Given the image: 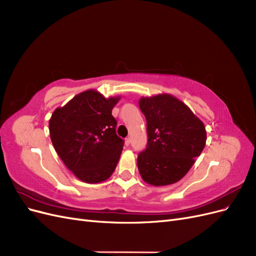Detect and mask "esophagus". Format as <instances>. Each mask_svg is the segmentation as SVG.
Listing matches in <instances>:
<instances>
[{
    "instance_id": "1",
    "label": "esophagus",
    "mask_w": 256,
    "mask_h": 256,
    "mask_svg": "<svg viewBox=\"0 0 256 256\" xmlns=\"http://www.w3.org/2000/svg\"><path fill=\"white\" fill-rule=\"evenodd\" d=\"M130 143H131V138H125V144L128 146Z\"/></svg>"
}]
</instances>
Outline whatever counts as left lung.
<instances>
[{"label": "left lung", "mask_w": 256, "mask_h": 256, "mask_svg": "<svg viewBox=\"0 0 256 256\" xmlns=\"http://www.w3.org/2000/svg\"><path fill=\"white\" fill-rule=\"evenodd\" d=\"M138 106L147 122L146 150L138 154V168L152 186L177 182L189 172L206 144L203 122L190 108L170 94L142 97Z\"/></svg>", "instance_id": "left-lung-1"}]
</instances>
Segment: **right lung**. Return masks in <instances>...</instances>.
I'll list each match as a JSON object with an SVG mask.
<instances>
[{"label":"right lung","instance_id":"1","mask_svg":"<svg viewBox=\"0 0 256 256\" xmlns=\"http://www.w3.org/2000/svg\"><path fill=\"white\" fill-rule=\"evenodd\" d=\"M120 98L88 90L52 113L49 130L54 150L84 182L106 180L118 166L124 141L116 134L112 110Z\"/></svg>","mask_w":256,"mask_h":256}]
</instances>
